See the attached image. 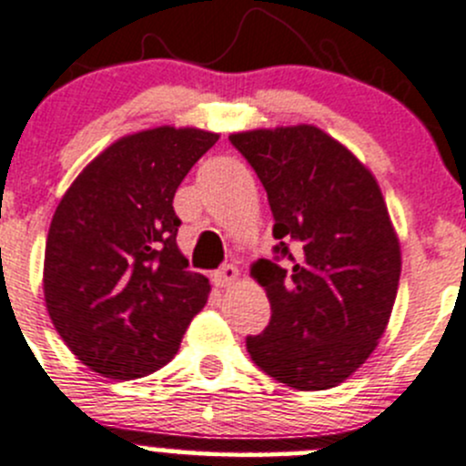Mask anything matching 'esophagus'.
<instances>
[{
  "label": "esophagus",
  "instance_id": "esophagus-1",
  "mask_svg": "<svg viewBox=\"0 0 466 466\" xmlns=\"http://www.w3.org/2000/svg\"><path fill=\"white\" fill-rule=\"evenodd\" d=\"M235 279H238V267L231 265V262L222 265L213 274V283L218 285V288H228V285L235 283Z\"/></svg>",
  "mask_w": 466,
  "mask_h": 466
}]
</instances>
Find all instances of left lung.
Here are the masks:
<instances>
[{"mask_svg": "<svg viewBox=\"0 0 466 466\" xmlns=\"http://www.w3.org/2000/svg\"><path fill=\"white\" fill-rule=\"evenodd\" d=\"M228 140L267 190L279 239L274 260L251 267L271 319L247 338L248 356L294 390L335 388L371 356L399 289L400 247L379 183L310 124Z\"/></svg>", "mask_w": 466, "mask_h": 466, "instance_id": "obj_1", "label": "left lung"}]
</instances>
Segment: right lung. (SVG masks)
Returning <instances> with one entry per match:
<instances>
[{
    "mask_svg": "<svg viewBox=\"0 0 466 466\" xmlns=\"http://www.w3.org/2000/svg\"><path fill=\"white\" fill-rule=\"evenodd\" d=\"M219 140L158 127L119 137L63 195L45 248L47 312L78 360L106 379L154 374L208 301L177 247L174 195Z\"/></svg>",
    "mask_w": 466,
    "mask_h": 466,
    "instance_id": "1",
    "label": "right lung"
}]
</instances>
